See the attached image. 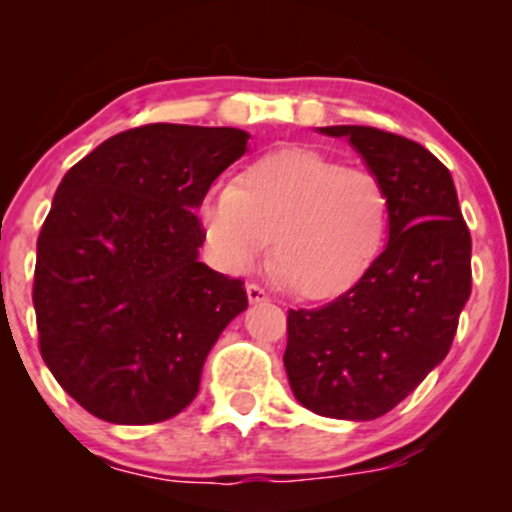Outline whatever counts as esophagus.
I'll return each mask as SVG.
<instances>
[{"instance_id":"1","label":"esophagus","mask_w":512,"mask_h":512,"mask_svg":"<svg viewBox=\"0 0 512 512\" xmlns=\"http://www.w3.org/2000/svg\"><path fill=\"white\" fill-rule=\"evenodd\" d=\"M248 301L250 303H267L269 301V293L262 289V286H257V284H248Z\"/></svg>"}]
</instances>
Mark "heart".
<instances>
[{
	"instance_id": "heart-1",
	"label": "heart",
	"mask_w": 512,
	"mask_h": 512,
	"mask_svg": "<svg viewBox=\"0 0 512 512\" xmlns=\"http://www.w3.org/2000/svg\"><path fill=\"white\" fill-rule=\"evenodd\" d=\"M390 199L366 168L313 149H279L211 187L199 223L216 264L245 274L272 236V272L291 293L332 298L356 284L383 248Z\"/></svg>"
}]
</instances>
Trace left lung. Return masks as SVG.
<instances>
[{
    "mask_svg": "<svg viewBox=\"0 0 512 512\" xmlns=\"http://www.w3.org/2000/svg\"><path fill=\"white\" fill-rule=\"evenodd\" d=\"M317 132L349 139L383 180L390 238L342 296L289 310L284 366L305 409L370 421L395 409L448 356L472 293V236L450 170L424 146L375 127Z\"/></svg>",
    "mask_w": 512,
    "mask_h": 512,
    "instance_id": "obj_1",
    "label": "left lung"
}]
</instances>
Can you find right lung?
Masks as SVG:
<instances>
[{"instance_id":"add662e5","label":"right lung","mask_w":512,"mask_h":512,"mask_svg":"<svg viewBox=\"0 0 512 512\" xmlns=\"http://www.w3.org/2000/svg\"><path fill=\"white\" fill-rule=\"evenodd\" d=\"M248 139L236 127H134L57 187L35 260L40 354L98 419L142 426L180 414L211 346L248 308L243 281L199 262L195 216Z\"/></svg>"}]
</instances>
